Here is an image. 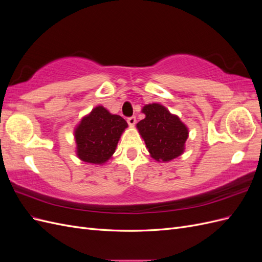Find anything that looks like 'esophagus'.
Returning a JSON list of instances; mask_svg holds the SVG:
<instances>
[{
  "label": "esophagus",
  "mask_w": 262,
  "mask_h": 262,
  "mask_svg": "<svg viewBox=\"0 0 262 262\" xmlns=\"http://www.w3.org/2000/svg\"><path fill=\"white\" fill-rule=\"evenodd\" d=\"M126 121H128L130 126H133L134 124L137 123V118L136 117H130V118H128V120H126Z\"/></svg>",
  "instance_id": "obj_1"
}]
</instances>
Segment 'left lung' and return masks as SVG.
Segmentation results:
<instances>
[{
  "label": "left lung",
  "instance_id": "obj_1",
  "mask_svg": "<svg viewBox=\"0 0 262 262\" xmlns=\"http://www.w3.org/2000/svg\"><path fill=\"white\" fill-rule=\"evenodd\" d=\"M142 113L145 118L137 128L155 161L169 162L184 153L189 132L176 115L160 104L145 105Z\"/></svg>",
  "mask_w": 262,
  "mask_h": 262
}]
</instances>
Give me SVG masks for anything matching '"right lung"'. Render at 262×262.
<instances>
[{"mask_svg":"<svg viewBox=\"0 0 262 262\" xmlns=\"http://www.w3.org/2000/svg\"><path fill=\"white\" fill-rule=\"evenodd\" d=\"M128 123L118 115L97 106L85 116L74 131L76 154L86 163L101 165L112 158Z\"/></svg>","mask_w":262,"mask_h":262,"instance_id":"right-lung-1","label":"right lung"}]
</instances>
